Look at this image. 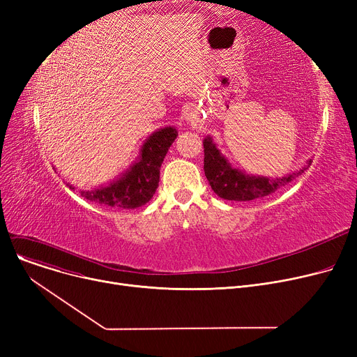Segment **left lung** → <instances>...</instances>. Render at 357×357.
Returning <instances> with one entry per match:
<instances>
[{
  "instance_id": "1",
  "label": "left lung",
  "mask_w": 357,
  "mask_h": 357,
  "mask_svg": "<svg viewBox=\"0 0 357 357\" xmlns=\"http://www.w3.org/2000/svg\"><path fill=\"white\" fill-rule=\"evenodd\" d=\"M311 160L308 162V166ZM307 166V167H308ZM307 167L299 169L295 174L282 178H260L249 176L231 167L224 159L220 150L213 143L211 137L204 139V172L207 176L213 191L227 201H252L273 194L282 186L288 185L296 176L301 175Z\"/></svg>"
}]
</instances>
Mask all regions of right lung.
<instances>
[{
  "label": "right lung",
  "instance_id": "add662e5",
  "mask_svg": "<svg viewBox=\"0 0 357 357\" xmlns=\"http://www.w3.org/2000/svg\"><path fill=\"white\" fill-rule=\"evenodd\" d=\"M178 136L174 127H165L150 136L143 147L140 159L119 181L96 191H81L92 202L116 208H137L150 201L159 185L160 166Z\"/></svg>",
  "mask_w": 357,
  "mask_h": 357
}]
</instances>
